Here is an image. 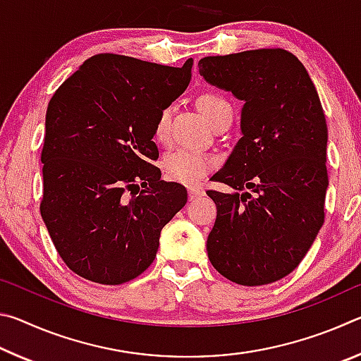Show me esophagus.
<instances>
[{
	"label": "esophagus",
	"mask_w": 361,
	"mask_h": 361,
	"mask_svg": "<svg viewBox=\"0 0 361 361\" xmlns=\"http://www.w3.org/2000/svg\"><path fill=\"white\" fill-rule=\"evenodd\" d=\"M188 194H189V200H195L199 197H202L205 191L200 186H189L188 188Z\"/></svg>",
	"instance_id": "1"
}]
</instances>
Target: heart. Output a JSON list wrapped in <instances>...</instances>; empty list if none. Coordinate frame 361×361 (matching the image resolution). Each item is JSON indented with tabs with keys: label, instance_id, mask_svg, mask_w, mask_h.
Segmentation results:
<instances>
[{
	"label": "heart",
	"instance_id": "heart-1",
	"mask_svg": "<svg viewBox=\"0 0 361 361\" xmlns=\"http://www.w3.org/2000/svg\"><path fill=\"white\" fill-rule=\"evenodd\" d=\"M199 108L212 126H215L218 121L224 118H232L231 103L218 94H204L199 99ZM172 113V105L159 109L154 121V137L159 142H166L169 138ZM216 164L218 159L213 154H209V152L180 148L169 152L164 157V172L170 180L183 183V185H194L210 170L215 169Z\"/></svg>",
	"mask_w": 361,
	"mask_h": 361
}]
</instances>
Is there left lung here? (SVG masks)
<instances>
[{"label":"left lung","instance_id":"8db88e82","mask_svg":"<svg viewBox=\"0 0 361 361\" xmlns=\"http://www.w3.org/2000/svg\"><path fill=\"white\" fill-rule=\"evenodd\" d=\"M199 73L245 102L242 138L212 176L235 192L207 191L216 204L209 259L239 285L277 282L325 221L328 127L319 94L298 57L280 47L204 57Z\"/></svg>","mask_w":361,"mask_h":361}]
</instances>
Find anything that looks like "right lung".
<instances>
[{
	"label": "right lung",
	"mask_w": 361,
	"mask_h": 361,
	"mask_svg": "<svg viewBox=\"0 0 361 361\" xmlns=\"http://www.w3.org/2000/svg\"><path fill=\"white\" fill-rule=\"evenodd\" d=\"M192 59L176 66L97 54L49 102L41 151L49 235L79 277L121 285L156 258L161 231L188 200L161 180L154 121L185 92Z\"/></svg>",
	"instance_id": "add662e5"
}]
</instances>
